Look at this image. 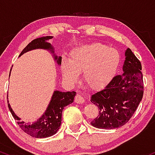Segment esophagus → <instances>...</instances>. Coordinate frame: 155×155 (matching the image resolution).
<instances>
[{"label": "esophagus", "instance_id": "1", "mask_svg": "<svg viewBox=\"0 0 155 155\" xmlns=\"http://www.w3.org/2000/svg\"><path fill=\"white\" fill-rule=\"evenodd\" d=\"M84 102H85V99L83 98L81 94H77L75 96V97H74V102H76V103L81 104V103H83Z\"/></svg>", "mask_w": 155, "mask_h": 155}]
</instances>
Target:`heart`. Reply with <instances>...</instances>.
I'll use <instances>...</instances> for the list:
<instances>
[{"instance_id":"obj_1","label":"heart","mask_w":155,"mask_h":155,"mask_svg":"<svg viewBox=\"0 0 155 155\" xmlns=\"http://www.w3.org/2000/svg\"><path fill=\"white\" fill-rule=\"evenodd\" d=\"M117 50L96 42L78 47L70 53L69 61L64 58L61 71L64 79L70 83L77 82L78 73L83 72V81L89 88H101L115 75L120 64Z\"/></svg>"}]
</instances>
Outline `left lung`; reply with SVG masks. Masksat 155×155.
<instances>
[{
    "mask_svg": "<svg viewBox=\"0 0 155 155\" xmlns=\"http://www.w3.org/2000/svg\"><path fill=\"white\" fill-rule=\"evenodd\" d=\"M124 72L114 76L100 91L93 94L91 102L99 108V114L91 124L99 129H115L131 119L142 100L143 81L142 66L132 50L125 52Z\"/></svg>",
    "mask_w": 155,
    "mask_h": 155,
    "instance_id": "1",
    "label": "left lung"
}]
</instances>
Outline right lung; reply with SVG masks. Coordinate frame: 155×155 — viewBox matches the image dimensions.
<instances>
[{"label": "right lung", "mask_w": 155, "mask_h": 155, "mask_svg": "<svg viewBox=\"0 0 155 155\" xmlns=\"http://www.w3.org/2000/svg\"><path fill=\"white\" fill-rule=\"evenodd\" d=\"M52 38L53 36H45V37L37 38V39H34L22 50L21 53L20 54V56L26 52L30 51L31 50L37 49V48L50 50L52 53H54L51 45L46 41L47 40L52 39ZM55 59L57 61V63L58 64H61V57L58 58L55 55ZM75 94V91L61 92L55 91L49 105L44 114L33 124H30L28 123L24 124L23 121H20V118L15 115L14 111L12 110L11 106L8 104V100L7 99L8 107L14 119L17 121V124L25 133L37 138H48V137L52 136L57 133L60 127L61 124L62 111L65 106L72 103Z\"/></svg>", "instance_id": "right-lung-1"}]
</instances>
